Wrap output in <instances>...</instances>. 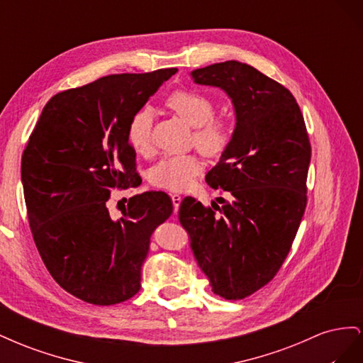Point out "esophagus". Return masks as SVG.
<instances>
[{
  "label": "esophagus",
  "mask_w": 363,
  "mask_h": 363,
  "mask_svg": "<svg viewBox=\"0 0 363 363\" xmlns=\"http://www.w3.org/2000/svg\"><path fill=\"white\" fill-rule=\"evenodd\" d=\"M171 200H172V206H174V211L175 212H177V208L180 207V204H182V200H183V196L182 195H177V194H175V195H172L171 196Z\"/></svg>",
  "instance_id": "obj_1"
}]
</instances>
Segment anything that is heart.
I'll return each instance as SVG.
<instances>
[{
	"label": "heart",
	"mask_w": 363,
	"mask_h": 363,
	"mask_svg": "<svg viewBox=\"0 0 363 363\" xmlns=\"http://www.w3.org/2000/svg\"><path fill=\"white\" fill-rule=\"evenodd\" d=\"M167 106L194 130V140L207 156H218L227 148L232 138V125L227 119L213 118L215 103L196 91H177L168 96ZM152 113L142 108L128 124V142L140 155L150 152L152 145ZM203 169L199 156H168L151 169V182L157 188L182 192L188 189Z\"/></svg>",
	"instance_id": "heart-1"
}]
</instances>
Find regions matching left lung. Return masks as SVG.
<instances>
[{
    "label": "left lung",
    "mask_w": 363,
    "mask_h": 363,
    "mask_svg": "<svg viewBox=\"0 0 363 363\" xmlns=\"http://www.w3.org/2000/svg\"><path fill=\"white\" fill-rule=\"evenodd\" d=\"M191 77L228 95L236 125L206 175L227 196L212 207L186 196L179 219L212 291L242 300L274 279L291 250L307 204L311 142L294 95L250 65L213 63Z\"/></svg>",
    "instance_id": "1"
}]
</instances>
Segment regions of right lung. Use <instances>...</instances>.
<instances>
[{
    "mask_svg": "<svg viewBox=\"0 0 363 363\" xmlns=\"http://www.w3.org/2000/svg\"><path fill=\"white\" fill-rule=\"evenodd\" d=\"M175 72L107 75L54 95L24 150L33 239L52 279L86 303L111 306L139 292L151 233L172 213L160 191L131 196L119 219L106 203L113 189L140 184L128 124Z\"/></svg>",
    "mask_w": 363,
    "mask_h": 363,
    "instance_id": "1",
    "label": "right lung"
}]
</instances>
